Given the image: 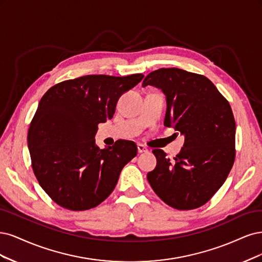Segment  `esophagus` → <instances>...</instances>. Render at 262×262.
Masks as SVG:
<instances>
[{
	"mask_svg": "<svg viewBox=\"0 0 262 262\" xmlns=\"http://www.w3.org/2000/svg\"><path fill=\"white\" fill-rule=\"evenodd\" d=\"M137 150H138V154L147 152V151H148V149L143 145H141V143H138V145H137Z\"/></svg>",
	"mask_w": 262,
	"mask_h": 262,
	"instance_id": "1",
	"label": "esophagus"
}]
</instances>
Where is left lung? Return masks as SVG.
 Segmentation results:
<instances>
[{
  "mask_svg": "<svg viewBox=\"0 0 262 262\" xmlns=\"http://www.w3.org/2000/svg\"><path fill=\"white\" fill-rule=\"evenodd\" d=\"M166 97L164 125L185 137L171 161L161 149L152 150L157 166L147 179L157 195L177 210L196 209L212 198L235 160V120L231 105L204 75L160 69L143 79Z\"/></svg>",
  "mask_w": 262,
  "mask_h": 262,
  "instance_id": "1",
  "label": "left lung"
}]
</instances>
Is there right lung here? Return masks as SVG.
<instances>
[{
    "label": "right lung",
    "mask_w": 262,
    "mask_h": 262,
    "mask_svg": "<svg viewBox=\"0 0 262 262\" xmlns=\"http://www.w3.org/2000/svg\"><path fill=\"white\" fill-rule=\"evenodd\" d=\"M142 78V74L87 75L58 82L41 98L29 126L28 148L40 186L58 206L89 210L114 190L137 146L121 140L100 149L98 124L112 119L120 97Z\"/></svg>",
    "instance_id": "add662e5"
}]
</instances>
